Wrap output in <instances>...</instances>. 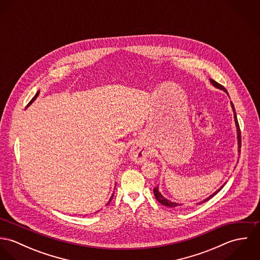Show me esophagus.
<instances>
[{
    "label": "esophagus",
    "mask_w": 260,
    "mask_h": 260,
    "mask_svg": "<svg viewBox=\"0 0 260 260\" xmlns=\"http://www.w3.org/2000/svg\"><path fill=\"white\" fill-rule=\"evenodd\" d=\"M149 156V150L143 144L139 143L131 147L129 157L135 163H143Z\"/></svg>",
    "instance_id": "34e87169"
}]
</instances>
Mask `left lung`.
<instances>
[{
    "label": "left lung",
    "instance_id": "1",
    "mask_svg": "<svg viewBox=\"0 0 260 260\" xmlns=\"http://www.w3.org/2000/svg\"><path fill=\"white\" fill-rule=\"evenodd\" d=\"M209 82L212 84V86H214L215 88H217V89H219V90H222L223 92H225V93L228 95L227 90H226L223 86H221L220 84H218L217 82H215V81L212 80V79H209ZM228 97H229V95H228ZM230 105H231V108H232V111H233L234 122H235V126H236V136H237L236 138H237V146H238L237 151H238V155H239V154H240V148H241V134H240V129H239V125H238L236 113H235V109H234V105L232 104V102H230ZM225 183H226V182H225ZM225 183H224L223 185H221V187H219V189H217L215 192H213L211 195H209L207 198L203 199L202 201H200V202H198V203H196V204H202L203 202H206V201H208L209 199H211L215 194H217V193L222 189L223 186L225 185ZM153 192H154V196H155V198L158 200V202L161 203V204L164 205V206H167V207H169V208H175V207L182 206L181 203H176V202H173V201H171V200L165 198V197L161 194V192H160V190H159V186L155 187L154 190H153Z\"/></svg>",
    "mask_w": 260,
    "mask_h": 260
}]
</instances>
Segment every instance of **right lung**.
I'll use <instances>...</instances> for the list:
<instances>
[{"label": "right lung", "instance_id": "right-lung-1", "mask_svg": "<svg viewBox=\"0 0 260 260\" xmlns=\"http://www.w3.org/2000/svg\"><path fill=\"white\" fill-rule=\"evenodd\" d=\"M39 94H40V91H38L37 94H36V95H35V96H34V98H33V99H32V100H31V102H30V103H29V104H28V106H30V105H31V104H32V103H33V102H34V101H35V100H36V99H37V97H38V96H39ZM115 187H116V186H115ZM115 187H114V189H115ZM113 196H114V192H113V193H112L111 197H110V199H109V201H108V202H107V204H106V205H108V204H109V203H110V202H111V200H112V199H113ZM97 212H99V210H98V211H96V212H95V213H97Z\"/></svg>", "mask_w": 260, "mask_h": 260}]
</instances>
